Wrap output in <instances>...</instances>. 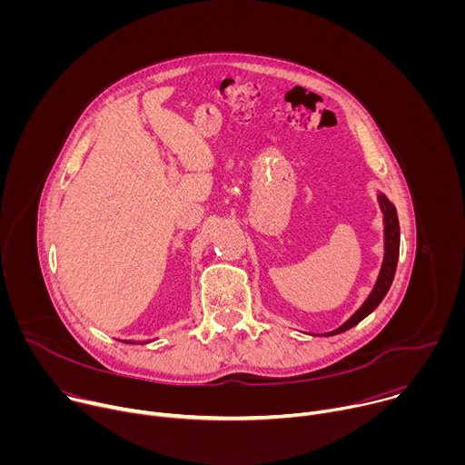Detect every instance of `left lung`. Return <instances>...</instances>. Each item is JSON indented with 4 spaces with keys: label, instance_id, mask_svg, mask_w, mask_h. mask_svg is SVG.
Listing matches in <instances>:
<instances>
[{
    "label": "left lung",
    "instance_id": "8db88e82",
    "mask_svg": "<svg viewBox=\"0 0 465 465\" xmlns=\"http://www.w3.org/2000/svg\"><path fill=\"white\" fill-rule=\"evenodd\" d=\"M379 203H381V210L384 215V262H382V269L379 274V280L370 294V298L364 302V305L339 329L331 331L327 335H339L344 333L346 329L357 325L362 318H366L386 296L393 276H395V267H397V257H400V221H397V213L395 208L386 201V198L381 194L379 196Z\"/></svg>",
    "mask_w": 465,
    "mask_h": 465
}]
</instances>
